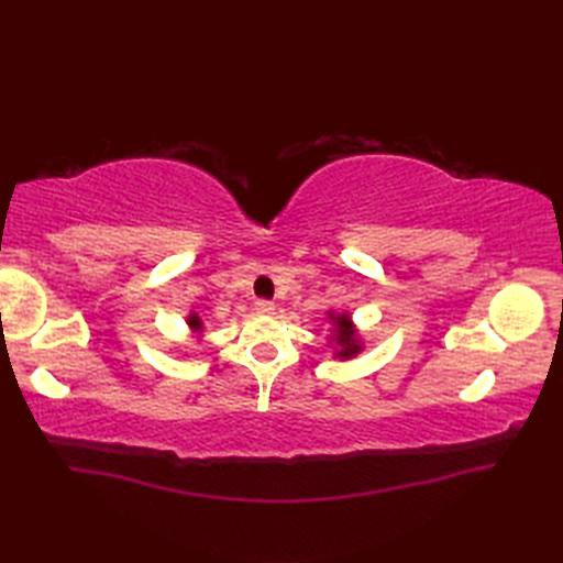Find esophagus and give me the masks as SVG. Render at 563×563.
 Wrapping results in <instances>:
<instances>
[{
	"label": "esophagus",
	"mask_w": 563,
	"mask_h": 563,
	"mask_svg": "<svg viewBox=\"0 0 563 563\" xmlns=\"http://www.w3.org/2000/svg\"><path fill=\"white\" fill-rule=\"evenodd\" d=\"M253 310L258 314H272V312H275V302H272V300H255Z\"/></svg>",
	"instance_id": "esophagus-1"
}]
</instances>
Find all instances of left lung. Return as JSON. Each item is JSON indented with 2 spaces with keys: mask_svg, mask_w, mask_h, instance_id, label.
I'll list each match as a JSON object with an SVG mask.
<instances>
[{
  "mask_svg": "<svg viewBox=\"0 0 563 563\" xmlns=\"http://www.w3.org/2000/svg\"><path fill=\"white\" fill-rule=\"evenodd\" d=\"M331 321H333V343H335V356L340 360H352V356L360 354L364 350L360 335H356L354 323L350 319V314H333L329 312Z\"/></svg>",
  "mask_w": 563,
  "mask_h": 563,
  "instance_id": "obj_1",
  "label": "left lung"
}]
</instances>
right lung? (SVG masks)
Masks as SVG:
<instances>
[{
	"label": "right lung",
	"mask_w": 563,
	"mask_h": 563,
	"mask_svg": "<svg viewBox=\"0 0 563 563\" xmlns=\"http://www.w3.org/2000/svg\"><path fill=\"white\" fill-rule=\"evenodd\" d=\"M187 327H190L195 333H199L203 329V321H201V317L197 312H192L190 317H187Z\"/></svg>",
	"instance_id": "obj_1"
}]
</instances>
